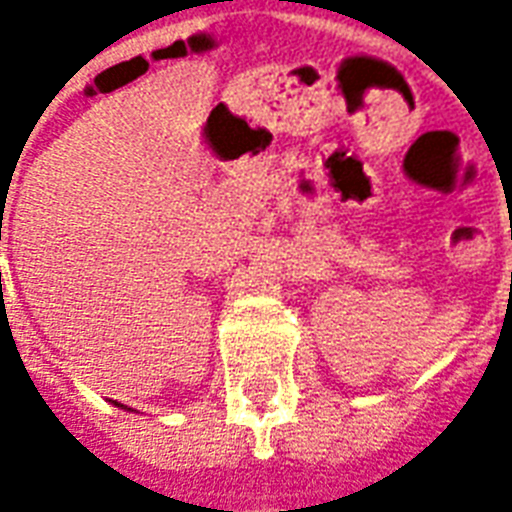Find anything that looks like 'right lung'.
<instances>
[{
    "instance_id": "obj_1",
    "label": "right lung",
    "mask_w": 512,
    "mask_h": 512,
    "mask_svg": "<svg viewBox=\"0 0 512 512\" xmlns=\"http://www.w3.org/2000/svg\"><path fill=\"white\" fill-rule=\"evenodd\" d=\"M117 406H120V403H117Z\"/></svg>"
}]
</instances>
